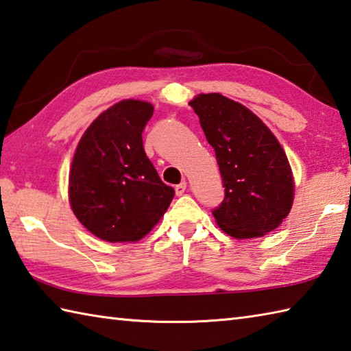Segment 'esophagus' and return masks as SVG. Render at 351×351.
<instances>
[{
    "label": "esophagus",
    "instance_id": "esophagus-1",
    "mask_svg": "<svg viewBox=\"0 0 351 351\" xmlns=\"http://www.w3.org/2000/svg\"><path fill=\"white\" fill-rule=\"evenodd\" d=\"M185 189H187V182H185V181H182L181 184H178L176 187H175V193H176V196H182V195H184V191H185Z\"/></svg>",
    "mask_w": 351,
    "mask_h": 351
}]
</instances>
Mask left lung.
<instances>
[{"label": "left lung", "mask_w": 351, "mask_h": 351, "mask_svg": "<svg viewBox=\"0 0 351 351\" xmlns=\"http://www.w3.org/2000/svg\"><path fill=\"white\" fill-rule=\"evenodd\" d=\"M216 152L225 197L213 210L231 237L265 236L283 222L293 202V178L278 140L265 123L222 94H199L190 101Z\"/></svg>", "instance_id": "left-lung-1"}]
</instances>
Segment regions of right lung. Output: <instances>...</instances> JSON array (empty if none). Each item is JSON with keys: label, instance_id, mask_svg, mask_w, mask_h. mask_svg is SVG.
<instances>
[{"label": "right lung", "instance_id": "add662e5", "mask_svg": "<svg viewBox=\"0 0 351 351\" xmlns=\"http://www.w3.org/2000/svg\"><path fill=\"white\" fill-rule=\"evenodd\" d=\"M154 106L121 100L82 136L70 170V204L85 228L106 242H135L154 228L175 190L158 176L143 147Z\"/></svg>", "mask_w": 351, "mask_h": 351}]
</instances>
